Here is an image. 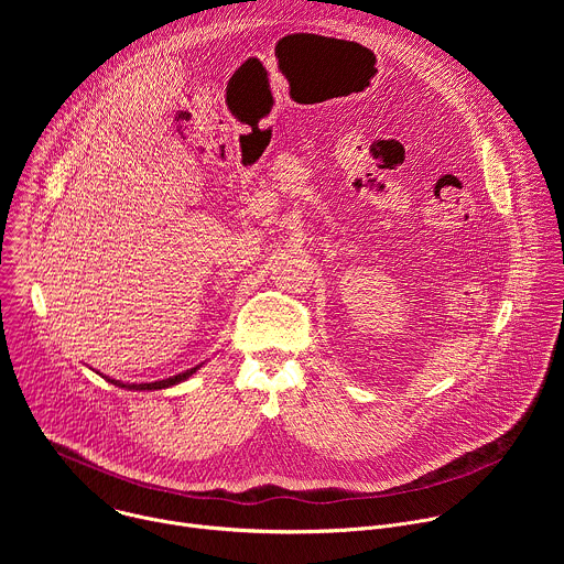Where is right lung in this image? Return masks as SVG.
I'll return each instance as SVG.
<instances>
[{
	"label": "right lung",
	"instance_id": "1",
	"mask_svg": "<svg viewBox=\"0 0 564 564\" xmlns=\"http://www.w3.org/2000/svg\"><path fill=\"white\" fill-rule=\"evenodd\" d=\"M200 366H196V368H189V370H185V372H178V375H174V377H170V379H160V381H149V383H122V381H116V379H107L105 375V379L107 381H111L113 386H120V388H129V390H163V388H170V386H176V383H181V381H185V379H189L196 370H198Z\"/></svg>",
	"mask_w": 564,
	"mask_h": 564
}]
</instances>
